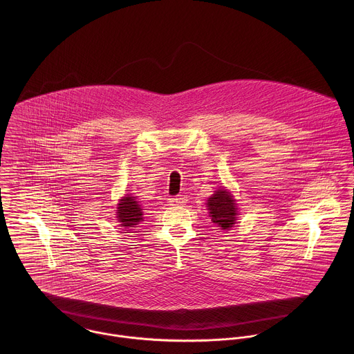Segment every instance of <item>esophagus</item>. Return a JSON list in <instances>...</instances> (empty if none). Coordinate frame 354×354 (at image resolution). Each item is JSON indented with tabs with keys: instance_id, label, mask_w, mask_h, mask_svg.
I'll return each mask as SVG.
<instances>
[{
	"instance_id": "34e87169",
	"label": "esophagus",
	"mask_w": 354,
	"mask_h": 354,
	"mask_svg": "<svg viewBox=\"0 0 354 354\" xmlns=\"http://www.w3.org/2000/svg\"><path fill=\"white\" fill-rule=\"evenodd\" d=\"M174 203H177V204H184V203H187V198L183 196V195H178L177 198H174Z\"/></svg>"
}]
</instances>
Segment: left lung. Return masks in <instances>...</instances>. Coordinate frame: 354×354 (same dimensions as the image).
I'll use <instances>...</instances> for the list:
<instances>
[{"mask_svg":"<svg viewBox=\"0 0 354 354\" xmlns=\"http://www.w3.org/2000/svg\"><path fill=\"white\" fill-rule=\"evenodd\" d=\"M207 205L211 214V221L222 229H230L236 222L237 207L232 195L225 189H218L208 201Z\"/></svg>","mask_w":354,"mask_h":354,"instance_id":"obj_1","label":"left lung"}]
</instances>
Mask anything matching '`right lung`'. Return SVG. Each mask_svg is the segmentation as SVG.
I'll list each match as a JSON object with an SVG mask.
<instances>
[{
  "mask_svg": "<svg viewBox=\"0 0 354 354\" xmlns=\"http://www.w3.org/2000/svg\"><path fill=\"white\" fill-rule=\"evenodd\" d=\"M117 218L118 222H121L122 226H125L124 229L128 230L127 233L131 232V227H135V225H138V222L143 221V214H142V208L136 202L135 198L127 196L124 199H121V202L117 207Z\"/></svg>",
  "mask_w": 354,
  "mask_h": 354,
  "instance_id": "obj_1",
  "label": "right lung"
}]
</instances>
